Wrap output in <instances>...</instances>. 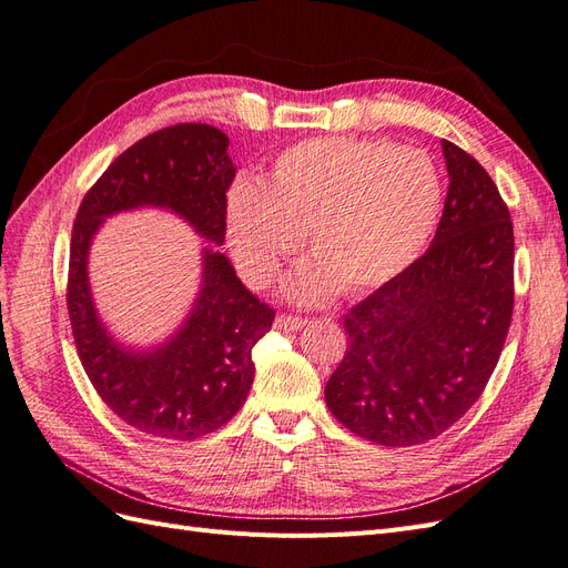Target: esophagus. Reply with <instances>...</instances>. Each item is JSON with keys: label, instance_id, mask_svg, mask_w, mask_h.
<instances>
[{"label": "esophagus", "instance_id": "esophagus-1", "mask_svg": "<svg viewBox=\"0 0 568 568\" xmlns=\"http://www.w3.org/2000/svg\"><path fill=\"white\" fill-rule=\"evenodd\" d=\"M305 324L307 322L303 317H294V315H277V320H274V326H277L280 332H298Z\"/></svg>", "mask_w": 568, "mask_h": 568}]
</instances>
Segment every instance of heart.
<instances>
[{"mask_svg": "<svg viewBox=\"0 0 568 568\" xmlns=\"http://www.w3.org/2000/svg\"><path fill=\"white\" fill-rule=\"evenodd\" d=\"M443 205L434 161L379 140L317 136L288 146L265 184L236 182L227 194L234 263L265 286L307 234L315 255L288 282L301 303L365 294L400 274L432 239Z\"/></svg>", "mask_w": 568, "mask_h": 568, "instance_id": "heart-1", "label": "heart"}]
</instances>
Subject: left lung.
Segmentation results:
<instances>
[{
    "mask_svg": "<svg viewBox=\"0 0 568 568\" xmlns=\"http://www.w3.org/2000/svg\"><path fill=\"white\" fill-rule=\"evenodd\" d=\"M440 146L450 186L434 242L343 317L348 348L324 388L343 426L386 448L426 443L464 417L514 311L507 203L474 156Z\"/></svg>",
    "mask_w": 568,
    "mask_h": 568,
    "instance_id": "1",
    "label": "left lung"
}]
</instances>
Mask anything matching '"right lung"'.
Listing matches in <instances>:
<instances>
[{
  "label": "right lung",
  "mask_w": 568,
  "mask_h": 568,
  "mask_svg": "<svg viewBox=\"0 0 568 568\" xmlns=\"http://www.w3.org/2000/svg\"><path fill=\"white\" fill-rule=\"evenodd\" d=\"M227 146L225 132L203 123L153 132L120 153L75 215L65 301L80 363L99 398L146 436L194 440L227 424L253 384V346L272 329V307L213 248L225 242L227 189L236 175ZM134 207H165L206 239L193 313L173 337L146 352L125 349L105 332L87 277L98 227Z\"/></svg>",
  "instance_id": "obj_1"
}]
</instances>
